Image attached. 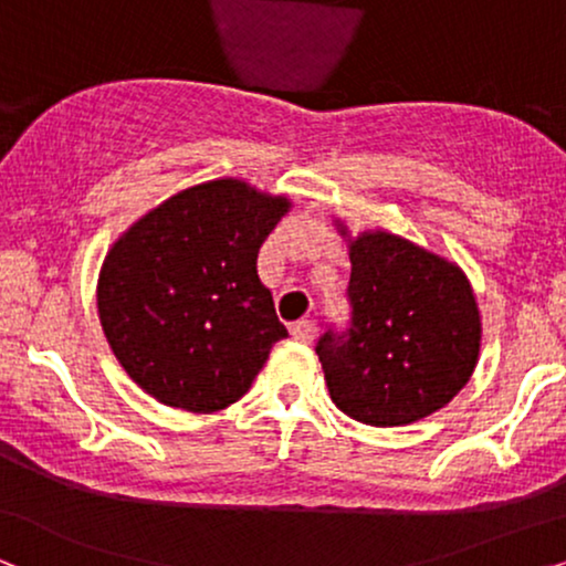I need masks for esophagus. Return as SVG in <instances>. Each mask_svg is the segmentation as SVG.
Here are the masks:
<instances>
[{
	"instance_id": "obj_1",
	"label": "esophagus",
	"mask_w": 566,
	"mask_h": 566,
	"mask_svg": "<svg viewBox=\"0 0 566 566\" xmlns=\"http://www.w3.org/2000/svg\"><path fill=\"white\" fill-rule=\"evenodd\" d=\"M315 323L313 321H307V318H303V321H295L290 326V334H292V338H297V342H303V344H311L313 338H315Z\"/></svg>"
}]
</instances>
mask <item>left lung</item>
<instances>
[{"instance_id":"8db88e82","label":"left lung","mask_w":566,"mask_h":566,"mask_svg":"<svg viewBox=\"0 0 566 566\" xmlns=\"http://www.w3.org/2000/svg\"><path fill=\"white\" fill-rule=\"evenodd\" d=\"M349 261V328H328L315 344L331 401L373 427L424 419L476 367L481 321L469 279L382 230L352 240Z\"/></svg>"}]
</instances>
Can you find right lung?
Instances as JSON below:
<instances>
[{
	"label": "right lung",
	"instance_id": "add662e5",
	"mask_svg": "<svg viewBox=\"0 0 566 566\" xmlns=\"http://www.w3.org/2000/svg\"><path fill=\"white\" fill-rule=\"evenodd\" d=\"M284 196L222 178L186 188L132 224L97 279L103 334L129 378L172 409L212 413L243 398L287 336L259 279Z\"/></svg>",
	"mask_w": 566,
	"mask_h": 566
}]
</instances>
